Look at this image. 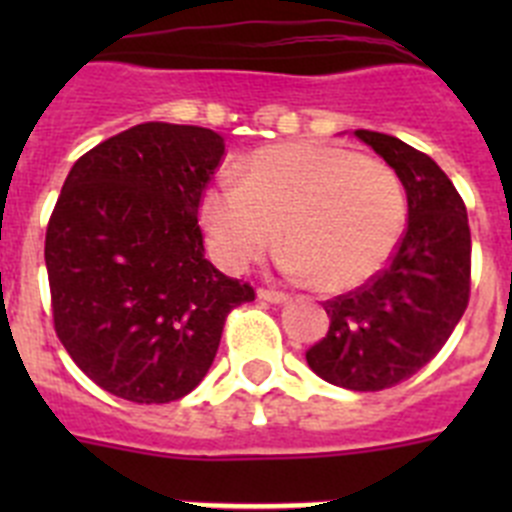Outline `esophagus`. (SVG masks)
Listing matches in <instances>:
<instances>
[{
	"label": "esophagus",
	"instance_id": "obj_1",
	"mask_svg": "<svg viewBox=\"0 0 512 512\" xmlns=\"http://www.w3.org/2000/svg\"><path fill=\"white\" fill-rule=\"evenodd\" d=\"M259 300H266V302H274V305H282V302L289 300V295H284V292H277V289H259Z\"/></svg>",
	"mask_w": 512,
	"mask_h": 512
}]
</instances>
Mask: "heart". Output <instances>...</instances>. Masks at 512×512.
<instances>
[{"label":"heart","instance_id":"obj_1","mask_svg":"<svg viewBox=\"0 0 512 512\" xmlns=\"http://www.w3.org/2000/svg\"><path fill=\"white\" fill-rule=\"evenodd\" d=\"M202 225L223 269H248L282 238L292 274L348 292L392 259L405 228V189L392 166L351 148L274 143L243 161L238 184L207 189Z\"/></svg>","mask_w":512,"mask_h":512}]
</instances>
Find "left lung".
Instances as JSON below:
<instances>
[{
	"label": "left lung",
	"mask_w": 512,
	"mask_h": 512,
	"mask_svg": "<svg viewBox=\"0 0 512 512\" xmlns=\"http://www.w3.org/2000/svg\"><path fill=\"white\" fill-rule=\"evenodd\" d=\"M354 135L400 176L408 228L387 269L325 302L330 328L305 359L336 387L379 392L420 372L454 333L469 302L472 235L464 200L431 156L395 135Z\"/></svg>",
	"instance_id": "8db88e82"
}]
</instances>
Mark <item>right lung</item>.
<instances>
[{
    "label": "right lung",
    "instance_id": "obj_1",
    "mask_svg": "<svg viewBox=\"0 0 512 512\" xmlns=\"http://www.w3.org/2000/svg\"><path fill=\"white\" fill-rule=\"evenodd\" d=\"M215 130L143 122L71 166L45 233L53 325L110 395L161 405L205 379L233 307L253 287L205 259L202 192L220 166Z\"/></svg>",
    "mask_w": 512,
    "mask_h": 512
}]
</instances>
